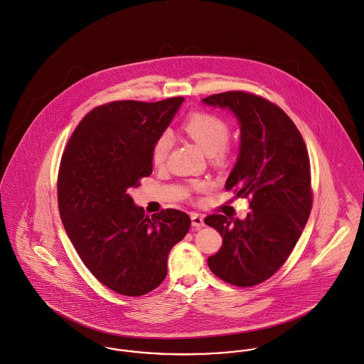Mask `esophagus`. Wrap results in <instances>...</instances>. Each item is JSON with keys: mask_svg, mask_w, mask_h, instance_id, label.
Wrapping results in <instances>:
<instances>
[{"mask_svg": "<svg viewBox=\"0 0 364 364\" xmlns=\"http://www.w3.org/2000/svg\"><path fill=\"white\" fill-rule=\"evenodd\" d=\"M191 225L196 228V229H201L202 226L205 225L203 223V218L198 213H193L191 215Z\"/></svg>", "mask_w": 364, "mask_h": 364, "instance_id": "obj_1", "label": "esophagus"}]
</instances>
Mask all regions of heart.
Wrapping results in <instances>:
<instances>
[{"label": "heart", "instance_id": "b5f03b06", "mask_svg": "<svg viewBox=\"0 0 364 364\" xmlns=\"http://www.w3.org/2000/svg\"><path fill=\"white\" fill-rule=\"evenodd\" d=\"M183 129L213 162H223L229 156L230 151L226 145L229 139V125L218 116L196 113L184 122ZM171 145L173 138L168 132H163L158 136L152 148V161L156 166L166 162Z\"/></svg>", "mask_w": 364, "mask_h": 364}]
</instances>
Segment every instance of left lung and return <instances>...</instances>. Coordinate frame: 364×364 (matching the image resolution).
I'll return each mask as SVG.
<instances>
[{"instance_id": "left-lung-1", "label": "left lung", "mask_w": 364, "mask_h": 364, "mask_svg": "<svg viewBox=\"0 0 364 364\" xmlns=\"http://www.w3.org/2000/svg\"><path fill=\"white\" fill-rule=\"evenodd\" d=\"M228 109L239 122L240 148L226 190L250 197L245 219L210 215L223 244L208 258L209 269L225 282L248 287L271 278L300 239L311 210L310 161L293 122L274 103L245 92L202 99Z\"/></svg>"}]
</instances>
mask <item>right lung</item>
I'll use <instances>...</instances> for the list:
<instances>
[{"instance_id":"right-lung-1","label":"right lung","mask_w":364,"mask_h":364,"mask_svg":"<svg viewBox=\"0 0 364 364\" xmlns=\"http://www.w3.org/2000/svg\"><path fill=\"white\" fill-rule=\"evenodd\" d=\"M184 97L96 107L74 131L58 173V209L85 267L109 289L142 296L167 275V255L190 216L166 209L145 216L129 191L152 174V148Z\"/></svg>"}]
</instances>
